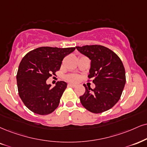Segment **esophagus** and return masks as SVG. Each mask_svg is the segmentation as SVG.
Segmentation results:
<instances>
[{
    "instance_id": "34e87169",
    "label": "esophagus",
    "mask_w": 147,
    "mask_h": 147,
    "mask_svg": "<svg viewBox=\"0 0 147 147\" xmlns=\"http://www.w3.org/2000/svg\"><path fill=\"white\" fill-rule=\"evenodd\" d=\"M68 86H69V87H76V85L74 84H71V83H69V84H68Z\"/></svg>"
}]
</instances>
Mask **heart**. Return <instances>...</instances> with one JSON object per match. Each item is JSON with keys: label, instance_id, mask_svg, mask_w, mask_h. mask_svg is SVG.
Wrapping results in <instances>:
<instances>
[{"label": "heart", "instance_id": "obj_1", "mask_svg": "<svg viewBox=\"0 0 147 147\" xmlns=\"http://www.w3.org/2000/svg\"><path fill=\"white\" fill-rule=\"evenodd\" d=\"M80 77L76 74H69L66 76V80L71 82H76L79 80Z\"/></svg>", "mask_w": 147, "mask_h": 147}]
</instances>
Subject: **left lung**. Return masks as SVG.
Listing matches in <instances>:
<instances>
[{
  "mask_svg": "<svg viewBox=\"0 0 147 147\" xmlns=\"http://www.w3.org/2000/svg\"><path fill=\"white\" fill-rule=\"evenodd\" d=\"M90 60L88 80L93 79L95 88L84 84L85 93L80 97L86 110L95 114L112 108L121 98L126 82L125 71L120 58L106 47L91 45L76 47Z\"/></svg>",
  "mask_w": 147,
  "mask_h": 147,
  "instance_id": "obj_1",
  "label": "left lung"
}]
</instances>
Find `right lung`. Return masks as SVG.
Wrapping results in <instances>:
<instances>
[{"mask_svg":"<svg viewBox=\"0 0 147 147\" xmlns=\"http://www.w3.org/2000/svg\"><path fill=\"white\" fill-rule=\"evenodd\" d=\"M75 49L40 47L23 57L16 76L18 90L24 104L30 111L46 115L57 109L67 83L60 81L51 87L46 80L56 75L63 59Z\"/></svg>","mask_w":147,"mask_h":147,"instance_id":"obj_1","label":"right lung"}]
</instances>
